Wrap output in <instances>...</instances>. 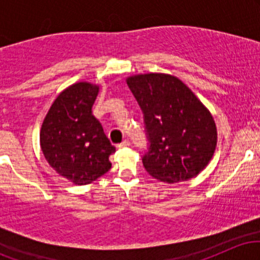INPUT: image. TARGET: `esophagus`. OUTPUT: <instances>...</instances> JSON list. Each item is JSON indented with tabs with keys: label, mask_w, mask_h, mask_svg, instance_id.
I'll return each instance as SVG.
<instances>
[{
	"label": "esophagus",
	"mask_w": 260,
	"mask_h": 260,
	"mask_svg": "<svg viewBox=\"0 0 260 260\" xmlns=\"http://www.w3.org/2000/svg\"><path fill=\"white\" fill-rule=\"evenodd\" d=\"M129 145H131V142H129V140H128V139H124L123 142L120 143V144L117 145V147L120 148V149H122V148H127V147H129Z\"/></svg>",
	"instance_id": "1"
}]
</instances>
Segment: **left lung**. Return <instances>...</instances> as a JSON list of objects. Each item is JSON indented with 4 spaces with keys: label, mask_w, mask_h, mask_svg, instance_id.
Listing matches in <instances>:
<instances>
[{
    "label": "left lung",
    "mask_w": 260,
    "mask_h": 260,
    "mask_svg": "<svg viewBox=\"0 0 260 260\" xmlns=\"http://www.w3.org/2000/svg\"><path fill=\"white\" fill-rule=\"evenodd\" d=\"M126 82L144 113L150 147L143 156V165L148 174L168 183L199 175L213 157L217 143L210 111L171 74H136Z\"/></svg>",
    "instance_id": "1"
}]
</instances>
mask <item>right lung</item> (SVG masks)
Instances as JSON below:
<instances>
[{
    "label": "right lung",
    "instance_id": "add662e5",
    "mask_svg": "<svg viewBox=\"0 0 260 260\" xmlns=\"http://www.w3.org/2000/svg\"><path fill=\"white\" fill-rule=\"evenodd\" d=\"M99 85L78 82L66 88L45 116L40 147L49 165L77 186L91 183L111 169L115 147L92 116Z\"/></svg>",
    "mask_w": 260,
    "mask_h": 260
}]
</instances>
